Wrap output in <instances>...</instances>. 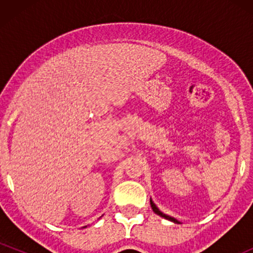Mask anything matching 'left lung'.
<instances>
[{"instance_id":"1","label":"left lung","mask_w":253,"mask_h":253,"mask_svg":"<svg viewBox=\"0 0 253 253\" xmlns=\"http://www.w3.org/2000/svg\"><path fill=\"white\" fill-rule=\"evenodd\" d=\"M150 203H151V208H152L153 211H155V213L157 214V215H159V216L164 217V219L169 220V221H172V222H175V223H181V221H178V220L175 219V217H172V216H170V215H167V214H164L163 211H159V208L157 207V206L155 205V202H153L152 200H151V199H150Z\"/></svg>"}]
</instances>
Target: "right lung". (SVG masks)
Listing matches in <instances>:
<instances>
[{
  "instance_id": "obj_1",
  "label": "right lung",
  "mask_w": 253,
  "mask_h": 253,
  "mask_svg": "<svg viewBox=\"0 0 253 253\" xmlns=\"http://www.w3.org/2000/svg\"><path fill=\"white\" fill-rule=\"evenodd\" d=\"M84 227H86V226H84ZM84 227H83V228H84Z\"/></svg>"
}]
</instances>
